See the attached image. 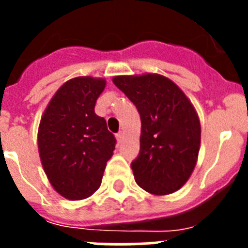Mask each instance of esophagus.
Here are the masks:
<instances>
[{
	"label": "esophagus",
	"instance_id": "obj_1",
	"mask_svg": "<svg viewBox=\"0 0 248 248\" xmlns=\"http://www.w3.org/2000/svg\"><path fill=\"white\" fill-rule=\"evenodd\" d=\"M115 137H117L118 143H122L123 139H124V133H123V131H119V133H118V134L115 135Z\"/></svg>",
	"mask_w": 248,
	"mask_h": 248
}]
</instances>
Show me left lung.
Listing matches in <instances>:
<instances>
[{
  "instance_id": "8db88e82",
  "label": "left lung",
  "mask_w": 248,
  "mask_h": 248,
  "mask_svg": "<svg viewBox=\"0 0 248 248\" xmlns=\"http://www.w3.org/2000/svg\"><path fill=\"white\" fill-rule=\"evenodd\" d=\"M113 83L141 120L140 150L131 163L135 181L150 194L175 192L189 180L200 150L194 107L174 82L159 74L114 77Z\"/></svg>"
}]
</instances>
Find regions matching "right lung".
I'll list each match as a JSON object with an SVG mask.
<instances>
[{"instance_id": "add662e5", "label": "right lung", "mask_w": 248, "mask_h": 248, "mask_svg": "<svg viewBox=\"0 0 248 248\" xmlns=\"http://www.w3.org/2000/svg\"><path fill=\"white\" fill-rule=\"evenodd\" d=\"M104 79L78 77L54 94L38 130L39 156L48 180L69 200L89 198L99 189L117 140L94 111Z\"/></svg>"}]
</instances>
